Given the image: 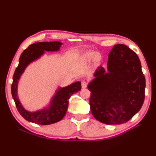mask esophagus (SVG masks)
<instances>
[{
	"label": "esophagus",
	"instance_id": "obj_1",
	"mask_svg": "<svg viewBox=\"0 0 156 156\" xmlns=\"http://www.w3.org/2000/svg\"><path fill=\"white\" fill-rule=\"evenodd\" d=\"M82 88H85L87 87V83L85 81H82Z\"/></svg>",
	"mask_w": 156,
	"mask_h": 156
}]
</instances>
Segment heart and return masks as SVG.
<instances>
[{
  "mask_svg": "<svg viewBox=\"0 0 156 156\" xmlns=\"http://www.w3.org/2000/svg\"><path fill=\"white\" fill-rule=\"evenodd\" d=\"M80 60L83 63H88L92 60L93 64L95 66H100L103 61V56L101 54L97 53L96 51H87L83 53Z\"/></svg>",
  "mask_w": 156,
  "mask_h": 156,
  "instance_id": "obj_1",
  "label": "heart"
}]
</instances>
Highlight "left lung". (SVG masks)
<instances>
[{"instance_id": "1", "label": "left lung", "mask_w": 156, "mask_h": 156, "mask_svg": "<svg viewBox=\"0 0 156 156\" xmlns=\"http://www.w3.org/2000/svg\"><path fill=\"white\" fill-rule=\"evenodd\" d=\"M88 83L92 115L103 124H121L142 107L146 81L140 60L133 51L116 44L108 54L107 69L99 66Z\"/></svg>"}]
</instances>
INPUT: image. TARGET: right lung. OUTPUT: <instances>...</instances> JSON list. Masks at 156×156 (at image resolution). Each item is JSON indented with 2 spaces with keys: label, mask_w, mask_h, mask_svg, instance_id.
I'll list each match as a JSON object with an SVG mask.
<instances>
[{
  "label": "right lung",
  "mask_w": 156,
  "mask_h": 156,
  "mask_svg": "<svg viewBox=\"0 0 156 156\" xmlns=\"http://www.w3.org/2000/svg\"><path fill=\"white\" fill-rule=\"evenodd\" d=\"M62 44L60 41L36 42L29 45L23 51L19 60V65L13 76L12 94L19 112L25 120L30 122L41 125H49L61 120L66 113L69 98L74 93L81 90V83L79 81L63 88L59 87L51 98L48 106L34 112L26 110L19 99L18 83L28 66L39 59L45 54V51H58Z\"/></svg>",
  "instance_id": "1"
}]
</instances>
